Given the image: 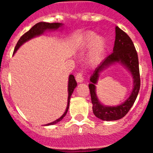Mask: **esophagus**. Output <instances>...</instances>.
I'll return each instance as SVG.
<instances>
[{"instance_id": "34e87169", "label": "esophagus", "mask_w": 153, "mask_h": 153, "mask_svg": "<svg viewBox=\"0 0 153 153\" xmlns=\"http://www.w3.org/2000/svg\"><path fill=\"white\" fill-rule=\"evenodd\" d=\"M75 80L78 83H82L84 81V77H83L82 72H78L75 76Z\"/></svg>"}]
</instances>
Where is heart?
Masks as SVG:
<instances>
[{
	"label": "heart",
	"instance_id": "heart-1",
	"mask_svg": "<svg viewBox=\"0 0 153 153\" xmlns=\"http://www.w3.org/2000/svg\"><path fill=\"white\" fill-rule=\"evenodd\" d=\"M106 48V40L104 36L98 35L93 31L86 32L84 36L81 50L86 52L89 49L88 61L92 65L98 64L104 58Z\"/></svg>",
	"mask_w": 153,
	"mask_h": 153
}]
</instances>
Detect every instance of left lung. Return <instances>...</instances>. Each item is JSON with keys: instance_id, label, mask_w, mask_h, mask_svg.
Instances as JSON below:
<instances>
[{"instance_id": "1", "label": "left lung", "mask_w": 153, "mask_h": 153, "mask_svg": "<svg viewBox=\"0 0 153 153\" xmlns=\"http://www.w3.org/2000/svg\"><path fill=\"white\" fill-rule=\"evenodd\" d=\"M112 52L94 71L89 79L91 83L89 84L94 115L99 119L107 121H117L127 114L138 96L141 85L138 58L135 46L127 34L118 27H115V41ZM116 63L121 64L129 71L134 80V88L129 98L119 105H104L99 101L96 94V84L99 73Z\"/></svg>"}]
</instances>
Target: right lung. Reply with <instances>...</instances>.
I'll use <instances>...</instances> for the list:
<instances>
[{
    "mask_svg": "<svg viewBox=\"0 0 153 153\" xmlns=\"http://www.w3.org/2000/svg\"><path fill=\"white\" fill-rule=\"evenodd\" d=\"M64 24L62 23H47V22H39L38 24H36L35 25H34L27 32H26L24 35H23L21 37L19 40H18V43H17L16 46H15V49H14L13 54H15L17 52L18 49L24 44L27 41H29L32 38H35L37 36H40V35H43L46 31H50V30H57L61 27H62V26ZM77 86V82L75 79V77L73 75H70L69 76V81H68V98H67V106L66 108V110L64 112V113L59 118H58L57 120L54 121L53 122H51L49 124H45V126H49V125H53L58 123L59 121H61V120L64 118V117L67 115V111L69 109V102H70V98L72 94L73 93V91L75 89V88Z\"/></svg>",
    "mask_w": 153,
    "mask_h": 153,
    "instance_id": "add662e5",
    "label": "right lung"
}]
</instances>
